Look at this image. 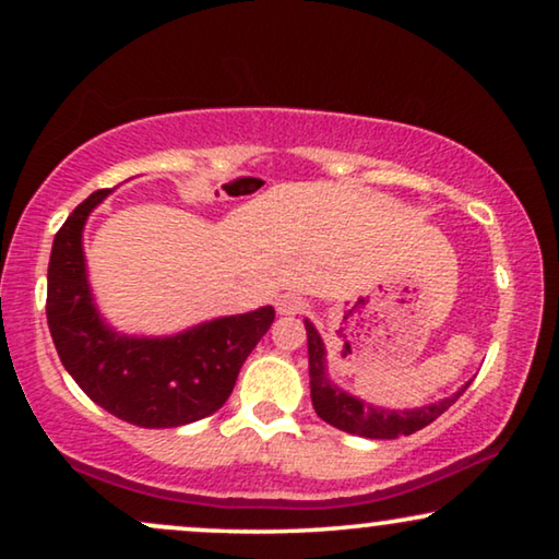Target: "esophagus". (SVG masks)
Listing matches in <instances>:
<instances>
[{
	"mask_svg": "<svg viewBox=\"0 0 559 559\" xmlns=\"http://www.w3.org/2000/svg\"><path fill=\"white\" fill-rule=\"evenodd\" d=\"M305 300H300V297L295 295H282L277 300V312L280 316H300V312H305Z\"/></svg>",
	"mask_w": 559,
	"mask_h": 559,
	"instance_id": "1",
	"label": "esophagus"
}]
</instances>
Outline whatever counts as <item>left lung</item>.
Instances as JSON below:
<instances>
[{
  "label": "left lung",
  "mask_w": 559,
  "mask_h": 559,
  "mask_svg": "<svg viewBox=\"0 0 559 559\" xmlns=\"http://www.w3.org/2000/svg\"><path fill=\"white\" fill-rule=\"evenodd\" d=\"M305 331H308V361H310V396L312 407H316L318 417L325 419L328 425L338 427L343 432L361 435V438L371 440H394L402 435H412L423 430L430 423H435L457 396L465 392V384L461 392L453 396H445L442 402H435L430 407L417 409H386L373 407V404L358 400V396L343 392L328 379L325 371V343L316 331L310 320H305Z\"/></svg>",
  "instance_id": "8db88e82"
}]
</instances>
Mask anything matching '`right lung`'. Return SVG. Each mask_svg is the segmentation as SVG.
Instances as JSON below:
<instances>
[{
	"instance_id": "right-lung-1",
	"label": "right lung",
	"mask_w": 559,
	"mask_h": 559,
	"mask_svg": "<svg viewBox=\"0 0 559 559\" xmlns=\"http://www.w3.org/2000/svg\"><path fill=\"white\" fill-rule=\"evenodd\" d=\"M111 190L66 218L48 264V328L75 384L136 427H180L224 407L243 361L274 323V308L216 318L165 338L117 333L98 316L83 259V226Z\"/></svg>"
}]
</instances>
